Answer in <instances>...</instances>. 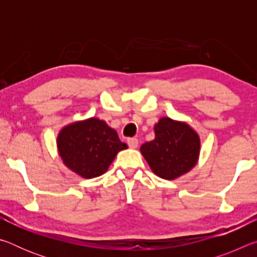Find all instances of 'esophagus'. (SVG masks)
<instances>
[{
  "label": "esophagus",
  "instance_id": "34e87169",
  "mask_svg": "<svg viewBox=\"0 0 257 257\" xmlns=\"http://www.w3.org/2000/svg\"><path fill=\"white\" fill-rule=\"evenodd\" d=\"M127 143L130 149H136L138 146V139L137 138H128Z\"/></svg>",
  "mask_w": 257,
  "mask_h": 257
}]
</instances>
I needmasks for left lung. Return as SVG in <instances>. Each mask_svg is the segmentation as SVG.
Listing matches in <instances>:
<instances>
[{
  "instance_id": "obj_1",
  "label": "left lung",
  "mask_w": 257,
  "mask_h": 257,
  "mask_svg": "<svg viewBox=\"0 0 257 257\" xmlns=\"http://www.w3.org/2000/svg\"><path fill=\"white\" fill-rule=\"evenodd\" d=\"M154 132L155 138L143 144L141 152L156 176L173 180L196 165L201 141L190 125L164 116L154 125Z\"/></svg>"
}]
</instances>
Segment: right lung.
<instances>
[{"label":"right lung","instance_id":"add662e5","mask_svg":"<svg viewBox=\"0 0 257 257\" xmlns=\"http://www.w3.org/2000/svg\"><path fill=\"white\" fill-rule=\"evenodd\" d=\"M56 143L64 165L85 179L105 173L116 154L128 147L114 129L97 118L66 125Z\"/></svg>","mask_w":257,"mask_h":257}]
</instances>
